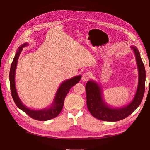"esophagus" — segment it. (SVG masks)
I'll return each instance as SVG.
<instances>
[{
    "label": "esophagus",
    "mask_w": 150,
    "mask_h": 150,
    "mask_svg": "<svg viewBox=\"0 0 150 150\" xmlns=\"http://www.w3.org/2000/svg\"><path fill=\"white\" fill-rule=\"evenodd\" d=\"M91 77V72H86L85 73H84L83 74L82 76V81H84V82H86V81H87Z\"/></svg>",
    "instance_id": "34e87169"
}]
</instances>
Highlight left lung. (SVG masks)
Segmentation results:
<instances>
[{
  "instance_id": "obj_1",
  "label": "left lung",
  "mask_w": 150,
  "mask_h": 150,
  "mask_svg": "<svg viewBox=\"0 0 150 150\" xmlns=\"http://www.w3.org/2000/svg\"><path fill=\"white\" fill-rule=\"evenodd\" d=\"M134 52L138 70V84L134 96L128 104L122 107H112L104 100L103 90L97 82L88 81L86 84V103L91 114L96 118L106 121H117L129 116L142 102L145 90L146 72L140 54L136 46H131Z\"/></svg>"
}]
</instances>
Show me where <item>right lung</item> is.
<instances>
[{
    "instance_id": "1",
    "label": "right lung",
    "mask_w": 150,
    "mask_h": 150,
    "mask_svg": "<svg viewBox=\"0 0 150 150\" xmlns=\"http://www.w3.org/2000/svg\"><path fill=\"white\" fill-rule=\"evenodd\" d=\"M28 46V43L25 42L18 48V51L16 53L14 58H13L9 74L10 87L12 96L16 106L21 109L22 111L25 112L27 115H28L30 117H31L32 118L39 121H47L51 120L57 117L61 112L63 106H64V99L67 94L69 93V90L72 87H73L75 84L79 82L81 78V75L74 76L73 78L63 81L57 89L55 97H54L53 99L51 105L49 107L38 110H33V109L28 108L22 103L20 99L19 95L17 94L15 83V73L18 59H19V56L22 51V48Z\"/></svg>"
}]
</instances>
